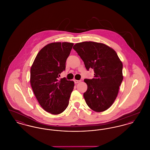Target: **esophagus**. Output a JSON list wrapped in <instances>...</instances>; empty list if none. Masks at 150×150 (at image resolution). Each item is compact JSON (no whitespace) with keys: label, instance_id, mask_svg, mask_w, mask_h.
<instances>
[{"label":"esophagus","instance_id":"esophagus-1","mask_svg":"<svg viewBox=\"0 0 150 150\" xmlns=\"http://www.w3.org/2000/svg\"><path fill=\"white\" fill-rule=\"evenodd\" d=\"M74 83H75V84H77V83H79V82L80 81V80H74Z\"/></svg>","mask_w":150,"mask_h":150}]
</instances>
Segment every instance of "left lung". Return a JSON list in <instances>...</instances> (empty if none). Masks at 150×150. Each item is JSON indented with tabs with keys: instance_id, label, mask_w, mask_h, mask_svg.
<instances>
[{
	"instance_id": "8db88e82",
	"label": "left lung",
	"mask_w": 150,
	"mask_h": 150,
	"mask_svg": "<svg viewBox=\"0 0 150 150\" xmlns=\"http://www.w3.org/2000/svg\"><path fill=\"white\" fill-rule=\"evenodd\" d=\"M87 70L92 69L94 78L84 79L88 88L84 93L87 105L96 112L111 106L123 80L122 64L116 52L103 43L84 42L73 47Z\"/></svg>"
}]
</instances>
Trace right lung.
I'll use <instances>...</instances> for the list:
<instances>
[{"instance_id":"1","label":"right lung","mask_w":150,"mask_h":150,"mask_svg":"<svg viewBox=\"0 0 150 150\" xmlns=\"http://www.w3.org/2000/svg\"><path fill=\"white\" fill-rule=\"evenodd\" d=\"M74 44H48L38 53L30 70V84L40 105L48 112L58 115L67 107L74 82L59 79Z\"/></svg>"}]
</instances>
